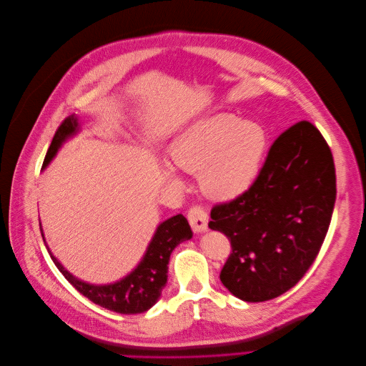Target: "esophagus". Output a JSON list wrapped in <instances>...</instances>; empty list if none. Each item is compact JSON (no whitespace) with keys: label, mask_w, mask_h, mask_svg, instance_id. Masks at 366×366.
<instances>
[{"label":"esophagus","mask_w":366,"mask_h":366,"mask_svg":"<svg viewBox=\"0 0 366 366\" xmlns=\"http://www.w3.org/2000/svg\"><path fill=\"white\" fill-rule=\"evenodd\" d=\"M187 219L190 226H192L195 232H204L208 229V214L201 205H194L189 208Z\"/></svg>","instance_id":"34e87169"}]
</instances>
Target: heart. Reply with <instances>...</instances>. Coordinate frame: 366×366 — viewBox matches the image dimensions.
<instances>
[{"label": "heart", "mask_w": 366, "mask_h": 366, "mask_svg": "<svg viewBox=\"0 0 366 366\" xmlns=\"http://www.w3.org/2000/svg\"><path fill=\"white\" fill-rule=\"evenodd\" d=\"M267 147V132L256 122L235 114H217L187 128L171 147L180 169L198 174L204 192L214 199H232L252 186ZM165 177L179 183L172 168Z\"/></svg>", "instance_id": "heart-1"}]
</instances>
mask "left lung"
I'll return each instance as SVG.
<instances>
[{
  "label": "left lung",
  "instance_id": "left-lung-1",
  "mask_svg": "<svg viewBox=\"0 0 366 366\" xmlns=\"http://www.w3.org/2000/svg\"><path fill=\"white\" fill-rule=\"evenodd\" d=\"M332 152L307 120L272 143L252 186L216 204L208 228L231 241L220 282L237 298L264 302L297 285L315 262L332 219Z\"/></svg>",
  "mask_w": 366,
  "mask_h": 366
}]
</instances>
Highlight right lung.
I'll return each mask as SVG.
<instances>
[{
	"label": "right lung",
	"mask_w": 366,
	"mask_h": 366,
	"mask_svg": "<svg viewBox=\"0 0 366 366\" xmlns=\"http://www.w3.org/2000/svg\"><path fill=\"white\" fill-rule=\"evenodd\" d=\"M77 129L79 122L74 116L66 117L62 122L46 153L43 168L54 159V156L66 138L74 135ZM190 238H192V231H190L187 219L183 214H177L162 222L156 229L140 265L129 275L122 278L120 282L107 286H95L79 280L58 262L49 249L47 252L69 285H73V287L83 297L102 308L120 312V315H138V312L147 311L159 300L168 278L169 256L180 242Z\"/></svg>",
	"instance_id": "obj_1"
}]
</instances>
